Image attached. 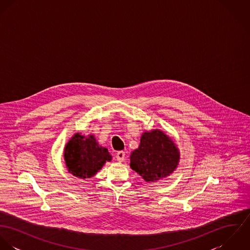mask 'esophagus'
<instances>
[{
	"mask_svg": "<svg viewBox=\"0 0 250 250\" xmlns=\"http://www.w3.org/2000/svg\"><path fill=\"white\" fill-rule=\"evenodd\" d=\"M124 159H125V152H124V151H118V152L116 153V160H117L119 163H121V162L124 161Z\"/></svg>",
	"mask_w": 250,
	"mask_h": 250,
	"instance_id": "1",
	"label": "esophagus"
}]
</instances>
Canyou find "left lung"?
<instances>
[{
    "label": "left lung",
    "mask_w": 250,
    "mask_h": 250,
    "mask_svg": "<svg viewBox=\"0 0 250 250\" xmlns=\"http://www.w3.org/2000/svg\"><path fill=\"white\" fill-rule=\"evenodd\" d=\"M131 168L146 182H154L171 174L179 162L175 143L160 130L143 133L141 144L131 154Z\"/></svg>",
    "instance_id": "8db88e82"
}]
</instances>
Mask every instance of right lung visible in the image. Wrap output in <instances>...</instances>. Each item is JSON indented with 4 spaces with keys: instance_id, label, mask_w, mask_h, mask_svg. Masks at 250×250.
Returning a JSON list of instances; mask_svg holds the SVG:
<instances>
[{
    "instance_id": "right-lung-1",
    "label": "right lung",
    "mask_w": 250,
    "mask_h": 250,
    "mask_svg": "<svg viewBox=\"0 0 250 250\" xmlns=\"http://www.w3.org/2000/svg\"><path fill=\"white\" fill-rule=\"evenodd\" d=\"M64 160L68 171L76 177L85 179L94 176L111 160L107 148L96 143L91 135L85 138L76 134L64 149Z\"/></svg>"
}]
</instances>
